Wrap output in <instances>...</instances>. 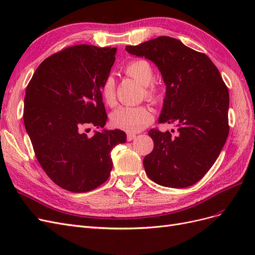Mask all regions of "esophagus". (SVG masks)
I'll return each instance as SVG.
<instances>
[{"instance_id": "34e87169", "label": "esophagus", "mask_w": 255, "mask_h": 255, "mask_svg": "<svg viewBox=\"0 0 255 255\" xmlns=\"http://www.w3.org/2000/svg\"><path fill=\"white\" fill-rule=\"evenodd\" d=\"M135 138H136V135H135V134H130V133L128 134V141L135 139Z\"/></svg>"}]
</instances>
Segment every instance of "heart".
Returning <instances> with one entry per match:
<instances>
[{
	"mask_svg": "<svg viewBox=\"0 0 255 255\" xmlns=\"http://www.w3.org/2000/svg\"><path fill=\"white\" fill-rule=\"evenodd\" d=\"M125 72L129 78L143 86V96L151 102H156L159 99V90L153 85L154 73L151 65L144 59L132 60L126 66ZM101 96L106 105L116 104V83L113 76H107L102 82ZM153 121L151 111L145 106H121L111 116L113 127L129 133L140 132Z\"/></svg>",
	"mask_w": 255,
	"mask_h": 255,
	"instance_id": "obj_1",
	"label": "heart"
}]
</instances>
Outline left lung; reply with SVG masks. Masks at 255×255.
Masks as SVG:
<instances>
[{"label": "left lung", "mask_w": 255, "mask_h": 255, "mask_svg": "<svg viewBox=\"0 0 255 255\" xmlns=\"http://www.w3.org/2000/svg\"><path fill=\"white\" fill-rule=\"evenodd\" d=\"M126 50L153 61L163 76L166 96L159 123L177 132L153 128V151L143 158L146 175L161 186L196 184L217 159L229 135V91L220 72L205 54L180 40L160 36Z\"/></svg>", "instance_id": "8db88e82"}]
</instances>
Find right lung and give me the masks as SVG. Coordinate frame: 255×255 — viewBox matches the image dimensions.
<instances>
[{"mask_svg": "<svg viewBox=\"0 0 255 255\" xmlns=\"http://www.w3.org/2000/svg\"><path fill=\"white\" fill-rule=\"evenodd\" d=\"M116 48L79 44L53 54L36 69L24 99L23 119L36 157L59 187L86 192L110 177L120 129L103 128L107 115L100 87L110 75Z\"/></svg>", "mask_w": 255, "mask_h": 255, "instance_id": "add662e5", "label": "right lung"}]
</instances>
